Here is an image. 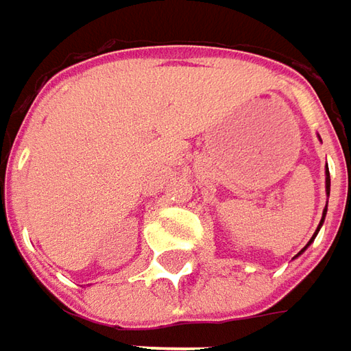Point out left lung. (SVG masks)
<instances>
[{
	"label": "left lung",
	"instance_id": "obj_1",
	"mask_svg": "<svg viewBox=\"0 0 351 351\" xmlns=\"http://www.w3.org/2000/svg\"><path fill=\"white\" fill-rule=\"evenodd\" d=\"M326 191H328V195H330V173H328V168H326ZM324 217H326V209H324V213H322V221H320V224H318V228H320L322 223H324ZM318 228H317V232H318ZM317 232H315V236H317ZM315 236L311 238V242L315 240ZM311 242H308V244H311ZM308 244H306V246H308ZM303 250H301V252H303ZM301 252H299V254H301Z\"/></svg>",
	"mask_w": 351,
	"mask_h": 351
}]
</instances>
